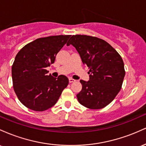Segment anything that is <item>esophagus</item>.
I'll list each match as a JSON object with an SVG mask.
<instances>
[{
    "mask_svg": "<svg viewBox=\"0 0 146 146\" xmlns=\"http://www.w3.org/2000/svg\"><path fill=\"white\" fill-rule=\"evenodd\" d=\"M68 80H69V82H70V83L75 82V80H73V78H69V79H68Z\"/></svg>",
    "mask_w": 146,
    "mask_h": 146,
    "instance_id": "esophagus-1",
    "label": "esophagus"
}]
</instances>
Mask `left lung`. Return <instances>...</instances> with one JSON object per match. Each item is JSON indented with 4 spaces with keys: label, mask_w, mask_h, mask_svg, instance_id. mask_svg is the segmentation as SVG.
I'll return each instance as SVG.
<instances>
[{
    "label": "left lung",
    "mask_w": 146,
    "mask_h": 146,
    "mask_svg": "<svg viewBox=\"0 0 146 146\" xmlns=\"http://www.w3.org/2000/svg\"><path fill=\"white\" fill-rule=\"evenodd\" d=\"M70 44L90 69L89 80H80L82 88L77 95L78 102L90 109L104 108L121 90L125 76L121 57L111 45L97 37L72 36L66 44Z\"/></svg>",
    "instance_id": "obj_1"
}]
</instances>
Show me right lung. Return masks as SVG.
<instances>
[{"label": "right lung", "mask_w": 146, "mask_h": 146, "mask_svg": "<svg viewBox=\"0 0 146 146\" xmlns=\"http://www.w3.org/2000/svg\"><path fill=\"white\" fill-rule=\"evenodd\" d=\"M70 35L53 36L35 40L20 50L11 68L13 86L18 100L35 111H44L56 104L67 86L65 75H47L46 68L53 64L57 53Z\"/></svg>", "instance_id": "right-lung-1"}]
</instances>
